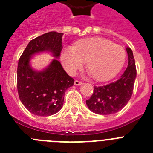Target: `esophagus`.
<instances>
[{
    "label": "esophagus",
    "instance_id": "esophagus-1",
    "mask_svg": "<svg viewBox=\"0 0 153 153\" xmlns=\"http://www.w3.org/2000/svg\"><path fill=\"white\" fill-rule=\"evenodd\" d=\"M82 83V82L80 81H79V80H75L74 82V84L75 85V86H79V85H81Z\"/></svg>",
    "mask_w": 153,
    "mask_h": 153
}]
</instances>
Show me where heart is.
<instances>
[{
    "label": "heart",
    "mask_w": 153,
    "mask_h": 153,
    "mask_svg": "<svg viewBox=\"0 0 153 153\" xmlns=\"http://www.w3.org/2000/svg\"><path fill=\"white\" fill-rule=\"evenodd\" d=\"M61 62L71 75L76 73L86 60V66L94 79L104 81L113 78L125 64L126 50L108 39L94 37L67 46L61 52Z\"/></svg>",
    "instance_id": "obj_1"
}]
</instances>
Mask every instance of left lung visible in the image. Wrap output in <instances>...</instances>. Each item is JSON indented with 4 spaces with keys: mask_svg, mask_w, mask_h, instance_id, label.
<instances>
[{
    "mask_svg": "<svg viewBox=\"0 0 153 153\" xmlns=\"http://www.w3.org/2000/svg\"><path fill=\"white\" fill-rule=\"evenodd\" d=\"M126 51L128 67L118 80L108 85L94 87L93 94L86 101L91 111L102 115L115 114L126 106L131 98L137 70L133 51L129 48H126Z\"/></svg>",
    "mask_w": 153,
    "mask_h": 153,
    "instance_id": "obj_1",
    "label": "left lung"
}]
</instances>
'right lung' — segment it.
I'll list each match as a JSON object with an SVG mask.
<instances>
[{
  "mask_svg": "<svg viewBox=\"0 0 153 153\" xmlns=\"http://www.w3.org/2000/svg\"><path fill=\"white\" fill-rule=\"evenodd\" d=\"M62 35L50 32L32 39L18 62L19 98L25 108L37 116H51L59 111L65 92L74 85V80L67 74L57 59L40 71L33 70L30 65L31 58L36 53L50 51L55 58L59 57Z\"/></svg>",
  "mask_w": 153,
  "mask_h": 153,
  "instance_id": "add662e5",
  "label": "right lung"
}]
</instances>
